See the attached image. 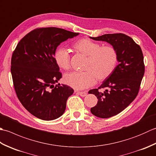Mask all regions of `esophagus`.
<instances>
[{"instance_id":"esophagus-1","label":"esophagus","mask_w":156,"mask_h":156,"mask_svg":"<svg viewBox=\"0 0 156 156\" xmlns=\"http://www.w3.org/2000/svg\"><path fill=\"white\" fill-rule=\"evenodd\" d=\"M76 92V94H79L80 96H81V97H86V96L87 95V93L86 92Z\"/></svg>"}]
</instances>
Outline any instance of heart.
Segmentation results:
<instances>
[{"label":"heart","mask_w":156,"mask_h":156,"mask_svg":"<svg viewBox=\"0 0 156 156\" xmlns=\"http://www.w3.org/2000/svg\"><path fill=\"white\" fill-rule=\"evenodd\" d=\"M78 53L87 56L84 66V72H73L64 76V82L76 90H83L93 86L96 81H105L113 73L118 62V54L111 45H103L87 38L79 39L72 45ZM54 59L59 68L64 70L70 68V55L67 49H56Z\"/></svg>","instance_id":"obj_1"}]
</instances>
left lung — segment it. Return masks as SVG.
Here are the masks:
<instances>
[{
    "mask_svg": "<svg viewBox=\"0 0 156 156\" xmlns=\"http://www.w3.org/2000/svg\"><path fill=\"white\" fill-rule=\"evenodd\" d=\"M90 38L107 41L115 48L119 64L111 76L98 88L89 90L98 98L90 108L92 114L106 119L120 113L136 98L145 73L144 55L140 46L123 34H105ZM105 89L102 92L100 90Z\"/></svg>",
    "mask_w": 156,
    "mask_h": 156,
    "instance_id": "left-lung-1",
    "label": "left lung"
}]
</instances>
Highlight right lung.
Listing matches in <instances>:
<instances>
[{"label":"right lung","instance_id":"add662e5","mask_svg":"<svg viewBox=\"0 0 156 156\" xmlns=\"http://www.w3.org/2000/svg\"><path fill=\"white\" fill-rule=\"evenodd\" d=\"M78 34L57 27L37 28L24 36L13 51L11 72L16 94L35 117L51 121L64 114L74 90L54 85L62 76L54 54L62 42Z\"/></svg>","mask_w":156,"mask_h":156}]
</instances>
